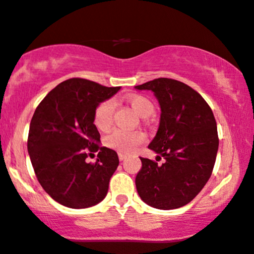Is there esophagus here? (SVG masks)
<instances>
[{"label":"esophagus","instance_id":"34e87169","mask_svg":"<svg viewBox=\"0 0 254 254\" xmlns=\"http://www.w3.org/2000/svg\"><path fill=\"white\" fill-rule=\"evenodd\" d=\"M118 157H119V160H121V161H124L125 158H127V155L123 154V152H119Z\"/></svg>","mask_w":254,"mask_h":254}]
</instances>
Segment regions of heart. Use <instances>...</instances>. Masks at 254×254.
Masks as SVG:
<instances>
[{
    "label": "heart",
    "instance_id": "obj_1",
    "mask_svg": "<svg viewBox=\"0 0 254 254\" xmlns=\"http://www.w3.org/2000/svg\"><path fill=\"white\" fill-rule=\"evenodd\" d=\"M130 105L133 111L136 112L139 117H148L154 111V105L148 98L144 96H135L130 99ZM116 109V103L114 99L104 100L97 106L94 111L93 122L94 125L99 130L106 131L111 127L112 117ZM144 133L139 131H124V130H114L110 135L106 136L105 143L110 148L122 152L132 151L136 146L142 144L144 142Z\"/></svg>",
    "mask_w": 254,
    "mask_h": 254
}]
</instances>
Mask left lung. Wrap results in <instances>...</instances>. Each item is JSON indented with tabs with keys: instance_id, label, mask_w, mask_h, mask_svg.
Returning a JSON list of instances; mask_svg holds the SVG:
<instances>
[{
	"instance_id": "left-lung-1",
	"label": "left lung",
	"mask_w": 254,
	"mask_h": 254,
	"mask_svg": "<svg viewBox=\"0 0 254 254\" xmlns=\"http://www.w3.org/2000/svg\"><path fill=\"white\" fill-rule=\"evenodd\" d=\"M135 88L152 91L160 103V127L149 149L166 160L157 164L140 157L137 191L154 208H180L212 175L219 148L214 115L201 94L179 80L158 78Z\"/></svg>"
}]
</instances>
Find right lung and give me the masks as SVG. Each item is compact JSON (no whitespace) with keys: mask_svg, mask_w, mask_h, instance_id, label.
Instances as JSON below:
<instances>
[{"mask_svg":"<svg viewBox=\"0 0 254 254\" xmlns=\"http://www.w3.org/2000/svg\"><path fill=\"white\" fill-rule=\"evenodd\" d=\"M121 87H106L81 78L63 81L46 96L30 121L28 148L36 179L63 206L80 209L104 200L117 169V152L100 146L94 111ZM98 151L96 164L88 152Z\"/></svg>","mask_w":254,"mask_h":254,"instance_id":"add662e5","label":"right lung"}]
</instances>
